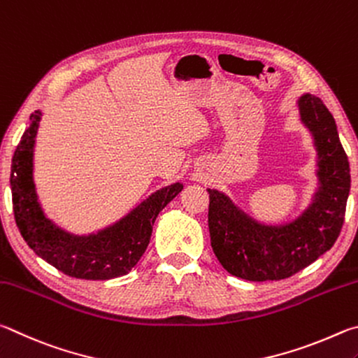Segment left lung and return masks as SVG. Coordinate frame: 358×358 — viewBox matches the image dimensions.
<instances>
[{
    "label": "left lung",
    "mask_w": 358,
    "mask_h": 358,
    "mask_svg": "<svg viewBox=\"0 0 358 358\" xmlns=\"http://www.w3.org/2000/svg\"><path fill=\"white\" fill-rule=\"evenodd\" d=\"M300 122L316 150V189L292 220L267 224L255 220L227 193L209 192L210 245L227 271L248 281L283 280L302 271L334 247L344 222L350 190L348 155L336 122L322 100L297 99Z\"/></svg>",
    "instance_id": "8db88e82"
}]
</instances>
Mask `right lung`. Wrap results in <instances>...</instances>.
Masks as SVG:
<instances>
[{
	"label": "right lung",
	"mask_w": 358,
	"mask_h": 358,
	"mask_svg": "<svg viewBox=\"0 0 358 358\" xmlns=\"http://www.w3.org/2000/svg\"><path fill=\"white\" fill-rule=\"evenodd\" d=\"M42 115V110H36L29 116V127L12 157V204L22 237L39 258L69 277L110 280L127 275L146 252L159 212L184 185L162 187L115 223L87 234H73L47 217L37 195L34 149Z\"/></svg>",
	"instance_id": "add662e5"
}]
</instances>
